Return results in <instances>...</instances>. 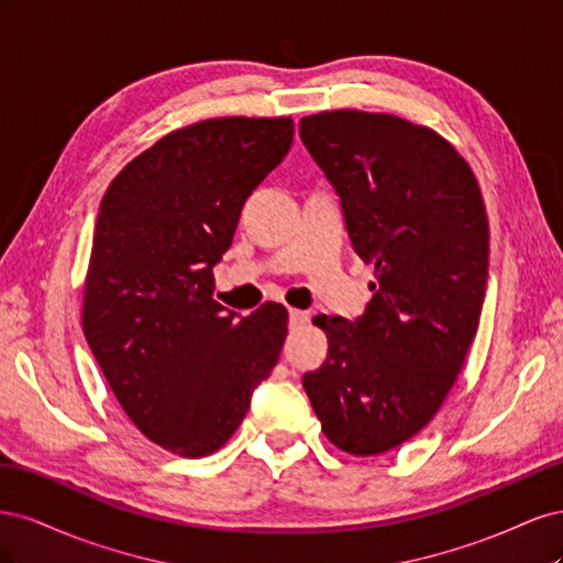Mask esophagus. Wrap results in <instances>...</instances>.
Returning <instances> with one entry per match:
<instances>
[{"label":"esophagus","mask_w":563,"mask_h":563,"mask_svg":"<svg viewBox=\"0 0 563 563\" xmlns=\"http://www.w3.org/2000/svg\"><path fill=\"white\" fill-rule=\"evenodd\" d=\"M310 321V312H305V310H288V323H291V327L296 329V327H305V323Z\"/></svg>","instance_id":"1"}]
</instances>
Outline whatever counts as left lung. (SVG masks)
<instances>
[{
  "instance_id": "left-lung-1",
  "label": "left lung",
  "mask_w": 563,
  "mask_h": 563,
  "mask_svg": "<svg viewBox=\"0 0 563 563\" xmlns=\"http://www.w3.org/2000/svg\"><path fill=\"white\" fill-rule=\"evenodd\" d=\"M300 139L333 183L376 282L364 317H319L329 354L302 387L333 446L397 449L428 424L465 366L488 277V218L470 164L404 117L329 110Z\"/></svg>"
}]
</instances>
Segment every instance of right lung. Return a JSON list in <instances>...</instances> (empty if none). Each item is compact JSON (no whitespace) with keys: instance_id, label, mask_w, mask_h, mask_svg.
I'll use <instances>...</instances> for the list:
<instances>
[{"instance_id":"obj_1","label":"right lung","mask_w":563,"mask_h":563,"mask_svg":"<svg viewBox=\"0 0 563 563\" xmlns=\"http://www.w3.org/2000/svg\"><path fill=\"white\" fill-rule=\"evenodd\" d=\"M291 141V117L203 119L131 159L100 201L81 329L124 413L176 455L223 446L279 360L284 305L234 321L213 265Z\"/></svg>"}]
</instances>
